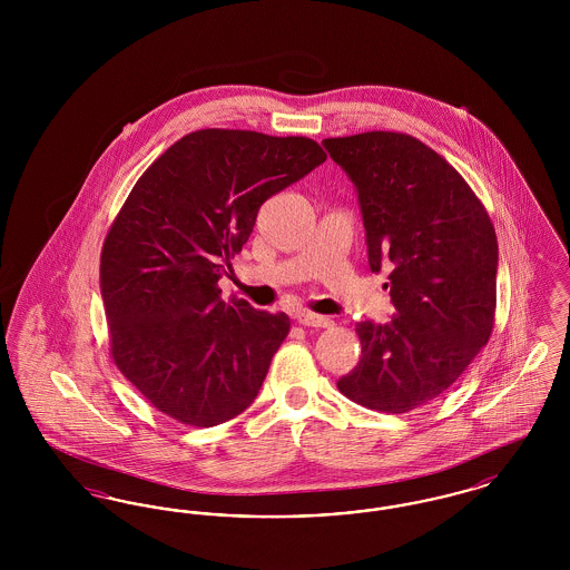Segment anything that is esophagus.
Here are the masks:
<instances>
[{
  "instance_id": "esophagus-1",
  "label": "esophagus",
  "mask_w": 570,
  "mask_h": 570,
  "mask_svg": "<svg viewBox=\"0 0 570 570\" xmlns=\"http://www.w3.org/2000/svg\"><path fill=\"white\" fill-rule=\"evenodd\" d=\"M298 325L303 326H331V318L314 314L309 309H298L297 312Z\"/></svg>"
}]
</instances>
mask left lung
Wrapping results in <instances>:
<instances>
[{"label":"left lung","mask_w":570,"mask_h":570,"mask_svg":"<svg viewBox=\"0 0 570 570\" xmlns=\"http://www.w3.org/2000/svg\"><path fill=\"white\" fill-rule=\"evenodd\" d=\"M323 145L356 188L370 269H391L395 305L386 325L356 323L361 361L337 389L380 412L425 406L491 335L493 224L460 173L412 136L363 132Z\"/></svg>","instance_id":"8db88e82"}]
</instances>
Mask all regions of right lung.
Wrapping results in <instances>:
<instances>
[{
	"instance_id": "obj_1",
	"label": "right lung",
	"mask_w": 570,
	"mask_h": 570,
	"mask_svg": "<svg viewBox=\"0 0 570 570\" xmlns=\"http://www.w3.org/2000/svg\"><path fill=\"white\" fill-rule=\"evenodd\" d=\"M305 136L198 130L151 164L110 226L100 291L121 374L175 421L214 428L249 406L291 318L219 297L261 205L325 163Z\"/></svg>"
}]
</instances>
